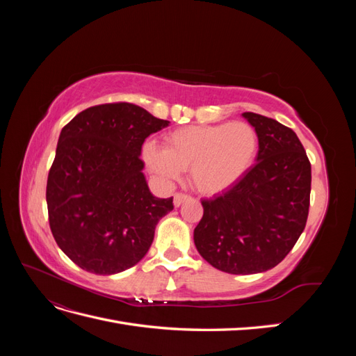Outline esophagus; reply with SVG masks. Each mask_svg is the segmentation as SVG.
Segmentation results:
<instances>
[{"instance_id":"1","label":"esophagus","mask_w":356,"mask_h":356,"mask_svg":"<svg viewBox=\"0 0 356 356\" xmlns=\"http://www.w3.org/2000/svg\"><path fill=\"white\" fill-rule=\"evenodd\" d=\"M188 199H190V196L182 195V193H177V195L174 196V207H175V208L181 207V204L184 203V202H187Z\"/></svg>"}]
</instances>
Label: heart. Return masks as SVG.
<instances>
[{
  "label": "heart",
  "instance_id": "1",
  "mask_svg": "<svg viewBox=\"0 0 356 356\" xmlns=\"http://www.w3.org/2000/svg\"><path fill=\"white\" fill-rule=\"evenodd\" d=\"M258 134L245 122L187 126L165 136V148L145 143L143 159L161 182L188 170L191 184L207 196L232 188L254 165Z\"/></svg>",
  "mask_w": 356,
  "mask_h": 356
}]
</instances>
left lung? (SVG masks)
<instances>
[{"mask_svg": "<svg viewBox=\"0 0 356 356\" xmlns=\"http://www.w3.org/2000/svg\"><path fill=\"white\" fill-rule=\"evenodd\" d=\"M242 117L258 134L257 163L222 195L202 200L193 233L204 260L232 275L270 270L293 250L307 221L312 182L293 129L255 113Z\"/></svg>", "mask_w": 356, "mask_h": 356, "instance_id": "8db88e82", "label": "left lung"}]
</instances>
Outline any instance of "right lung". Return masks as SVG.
<instances>
[{
  "mask_svg": "<svg viewBox=\"0 0 356 356\" xmlns=\"http://www.w3.org/2000/svg\"><path fill=\"white\" fill-rule=\"evenodd\" d=\"M170 122L141 106H90L62 129L47 178L49 222L58 246L83 270L115 275L139 263L172 197L148 188L145 138Z\"/></svg>",
  "mask_w": 356,
  "mask_h": 356,
  "instance_id": "1",
  "label": "right lung"
}]
</instances>
